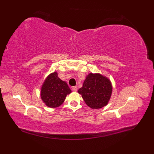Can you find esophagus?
<instances>
[{"mask_svg":"<svg viewBox=\"0 0 154 154\" xmlns=\"http://www.w3.org/2000/svg\"><path fill=\"white\" fill-rule=\"evenodd\" d=\"M72 91H74V92H76L77 90H78V88H77L76 87H72Z\"/></svg>","mask_w":154,"mask_h":154,"instance_id":"1","label":"esophagus"}]
</instances>
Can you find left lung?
Instances as JSON below:
<instances>
[{"instance_id": "8db88e82", "label": "left lung", "mask_w": 154, "mask_h": 154, "mask_svg": "<svg viewBox=\"0 0 154 154\" xmlns=\"http://www.w3.org/2000/svg\"><path fill=\"white\" fill-rule=\"evenodd\" d=\"M112 91V87L108 78L100 74L90 73L78 92L88 106L97 109L107 105Z\"/></svg>"}]
</instances>
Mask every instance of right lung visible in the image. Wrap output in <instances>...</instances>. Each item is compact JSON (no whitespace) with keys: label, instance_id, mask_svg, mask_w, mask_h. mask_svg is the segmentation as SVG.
<instances>
[{"label":"right lung","instance_id":"right-lung-1","mask_svg":"<svg viewBox=\"0 0 154 154\" xmlns=\"http://www.w3.org/2000/svg\"><path fill=\"white\" fill-rule=\"evenodd\" d=\"M71 92L68 85L58 77L57 72L51 73L45 79L41 88V98L51 108L61 105L67 94Z\"/></svg>","mask_w":154,"mask_h":154}]
</instances>
